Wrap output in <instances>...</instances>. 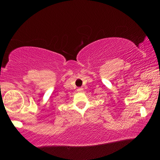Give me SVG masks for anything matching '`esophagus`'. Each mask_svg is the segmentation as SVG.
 <instances>
[{
  "label": "esophagus",
  "mask_w": 160,
  "mask_h": 160,
  "mask_svg": "<svg viewBox=\"0 0 160 160\" xmlns=\"http://www.w3.org/2000/svg\"><path fill=\"white\" fill-rule=\"evenodd\" d=\"M77 91L78 92H83V88H79L77 89Z\"/></svg>",
  "instance_id": "34e87169"
}]
</instances>
